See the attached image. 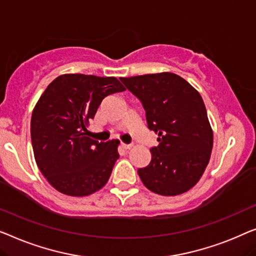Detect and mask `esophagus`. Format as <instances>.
Returning a JSON list of instances; mask_svg holds the SVG:
<instances>
[{
	"instance_id": "esophagus-1",
	"label": "esophagus",
	"mask_w": 256,
	"mask_h": 256,
	"mask_svg": "<svg viewBox=\"0 0 256 256\" xmlns=\"http://www.w3.org/2000/svg\"><path fill=\"white\" fill-rule=\"evenodd\" d=\"M122 147H123L124 150H130L132 147L131 144H125V142H122Z\"/></svg>"
}]
</instances>
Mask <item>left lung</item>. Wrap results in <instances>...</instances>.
Masks as SVG:
<instances>
[{
	"label": "left lung",
	"instance_id": "1",
	"mask_svg": "<svg viewBox=\"0 0 256 256\" xmlns=\"http://www.w3.org/2000/svg\"><path fill=\"white\" fill-rule=\"evenodd\" d=\"M146 111L147 126L159 136L148 166L138 169L147 189L176 196L192 189L210 160L214 133L200 92L172 73L120 78Z\"/></svg>",
	"mask_w": 256,
	"mask_h": 256
}]
</instances>
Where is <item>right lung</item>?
Here are the masks:
<instances>
[{
    "label": "right lung",
    "instance_id": "add662e5",
    "mask_svg": "<svg viewBox=\"0 0 256 256\" xmlns=\"http://www.w3.org/2000/svg\"><path fill=\"white\" fill-rule=\"evenodd\" d=\"M124 90L112 76L64 74L42 92L32 112L31 142L38 168L58 192L82 197L106 186L120 142H98L86 128L106 96Z\"/></svg>",
    "mask_w": 256,
    "mask_h": 256
}]
</instances>
